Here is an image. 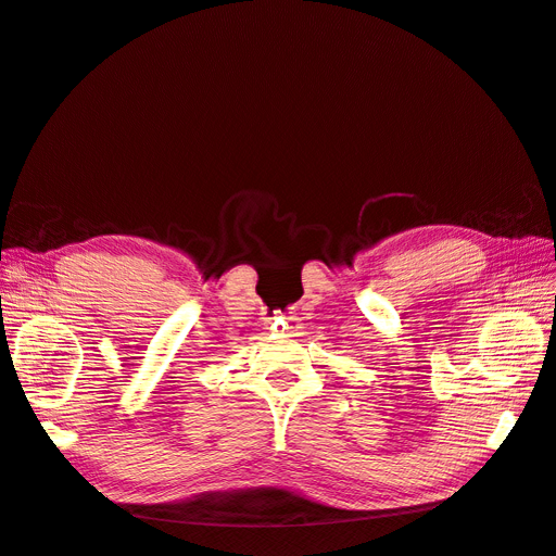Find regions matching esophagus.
<instances>
[{
  "label": "esophagus",
  "mask_w": 556,
  "mask_h": 556,
  "mask_svg": "<svg viewBox=\"0 0 556 556\" xmlns=\"http://www.w3.org/2000/svg\"><path fill=\"white\" fill-rule=\"evenodd\" d=\"M271 329H274V331H280V333H285V336H296L299 329H301L299 317H294V315H276V317L271 319Z\"/></svg>",
  "instance_id": "obj_1"
}]
</instances>
